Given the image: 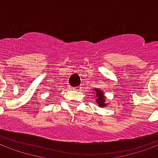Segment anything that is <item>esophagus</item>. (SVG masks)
I'll use <instances>...</instances> for the list:
<instances>
[{
    "mask_svg": "<svg viewBox=\"0 0 158 158\" xmlns=\"http://www.w3.org/2000/svg\"><path fill=\"white\" fill-rule=\"evenodd\" d=\"M80 89H81V87H80V86H77V87H75V88H73L74 90H80Z\"/></svg>",
    "mask_w": 158,
    "mask_h": 158,
    "instance_id": "obj_1",
    "label": "esophagus"
}]
</instances>
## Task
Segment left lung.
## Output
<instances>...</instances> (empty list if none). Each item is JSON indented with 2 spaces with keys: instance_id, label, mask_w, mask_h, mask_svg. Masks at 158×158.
Instances as JSON below:
<instances>
[{
  "instance_id": "obj_1",
  "label": "left lung",
  "mask_w": 158,
  "mask_h": 158,
  "mask_svg": "<svg viewBox=\"0 0 158 158\" xmlns=\"http://www.w3.org/2000/svg\"><path fill=\"white\" fill-rule=\"evenodd\" d=\"M96 91V96L97 97V99H96V102L98 103V105L101 106H106V104L104 103L105 102V97H104V95H103V92L101 90V89H95Z\"/></svg>"
}]
</instances>
